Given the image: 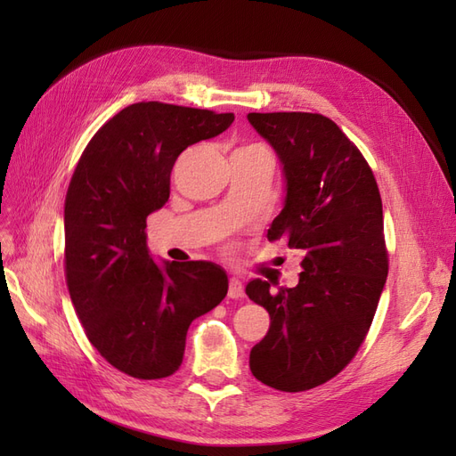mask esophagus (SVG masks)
<instances>
[{
	"instance_id": "esophagus-1",
	"label": "esophagus",
	"mask_w": 456,
	"mask_h": 456,
	"mask_svg": "<svg viewBox=\"0 0 456 456\" xmlns=\"http://www.w3.org/2000/svg\"><path fill=\"white\" fill-rule=\"evenodd\" d=\"M228 297L230 298H240L243 297V285L238 278H232L230 285H228Z\"/></svg>"
}]
</instances>
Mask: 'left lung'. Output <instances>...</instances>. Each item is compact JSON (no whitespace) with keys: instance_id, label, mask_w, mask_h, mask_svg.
I'll list each match as a JSON object with an SVG mask.
<instances>
[{"instance_id":"1","label":"left lung","mask_w":456,"mask_h":456,"mask_svg":"<svg viewBox=\"0 0 456 456\" xmlns=\"http://www.w3.org/2000/svg\"><path fill=\"white\" fill-rule=\"evenodd\" d=\"M281 163L285 201L268 240L302 255L297 287L245 293L270 314L249 355L255 379L281 392L315 388L346 367L375 317L388 275L380 191L362 151L322 114L247 116Z\"/></svg>"}]
</instances>
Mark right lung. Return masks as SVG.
<instances>
[{
  "label": "right lung",
  "mask_w": 456,
  "mask_h": 456,
  "mask_svg": "<svg viewBox=\"0 0 456 456\" xmlns=\"http://www.w3.org/2000/svg\"><path fill=\"white\" fill-rule=\"evenodd\" d=\"M233 114L136 102L84 150L64 203V266L76 314L104 360L142 380L183 363L186 333L228 293L215 262H156L146 216L169 200L176 158L226 131Z\"/></svg>",
  "instance_id": "obj_1"
}]
</instances>
